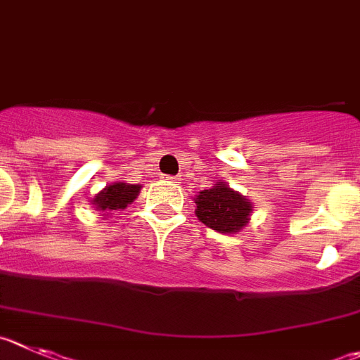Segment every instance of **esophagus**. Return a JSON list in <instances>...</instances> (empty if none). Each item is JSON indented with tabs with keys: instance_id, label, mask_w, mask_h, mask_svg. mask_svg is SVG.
Here are the masks:
<instances>
[{
	"instance_id": "34e87169",
	"label": "esophagus",
	"mask_w": 360,
	"mask_h": 360,
	"mask_svg": "<svg viewBox=\"0 0 360 360\" xmlns=\"http://www.w3.org/2000/svg\"><path fill=\"white\" fill-rule=\"evenodd\" d=\"M163 179L167 181V183H176L177 177H174V176H163Z\"/></svg>"
}]
</instances>
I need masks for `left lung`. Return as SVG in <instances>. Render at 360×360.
Masks as SVG:
<instances>
[{
	"label": "left lung",
	"mask_w": 360,
	"mask_h": 360,
	"mask_svg": "<svg viewBox=\"0 0 360 360\" xmlns=\"http://www.w3.org/2000/svg\"><path fill=\"white\" fill-rule=\"evenodd\" d=\"M195 204L197 218L217 233H240L250 220L252 202L226 183H217L210 190L199 191Z\"/></svg>",
	"instance_id": "1"
}]
</instances>
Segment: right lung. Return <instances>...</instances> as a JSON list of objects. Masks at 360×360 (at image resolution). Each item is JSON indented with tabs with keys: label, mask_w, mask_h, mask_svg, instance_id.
<instances>
[{
	"label": "right lung",
	"mask_w": 360,
	"mask_h": 360,
	"mask_svg": "<svg viewBox=\"0 0 360 360\" xmlns=\"http://www.w3.org/2000/svg\"><path fill=\"white\" fill-rule=\"evenodd\" d=\"M140 190H142V184H129L117 181V183L108 184L104 190H101L94 197L92 204L96 206L97 211H103V213L126 210L127 204H131L139 197Z\"/></svg>",
	"instance_id": "obj_1"
}]
</instances>
